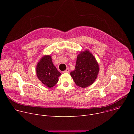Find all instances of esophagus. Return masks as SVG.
<instances>
[{"instance_id": "1", "label": "esophagus", "mask_w": 134, "mask_h": 134, "mask_svg": "<svg viewBox=\"0 0 134 134\" xmlns=\"http://www.w3.org/2000/svg\"><path fill=\"white\" fill-rule=\"evenodd\" d=\"M69 71H70V70H69V68H67V69H66L65 71H63V72H64H64H69Z\"/></svg>"}]
</instances>
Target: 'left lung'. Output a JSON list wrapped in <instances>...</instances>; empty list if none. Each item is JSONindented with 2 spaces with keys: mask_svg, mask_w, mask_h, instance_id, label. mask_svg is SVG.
Here are the masks:
<instances>
[{
  "mask_svg": "<svg viewBox=\"0 0 134 134\" xmlns=\"http://www.w3.org/2000/svg\"><path fill=\"white\" fill-rule=\"evenodd\" d=\"M99 65L93 54L88 50L81 51L77 55L75 69L70 75L75 84L82 88L94 83L99 72Z\"/></svg>",
  "mask_w": 134,
  "mask_h": 134,
  "instance_id": "obj_1",
  "label": "left lung"
}]
</instances>
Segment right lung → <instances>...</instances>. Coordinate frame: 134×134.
Wrapping results in <instances>:
<instances>
[{
  "label": "right lung",
  "mask_w": 134,
  "mask_h": 134,
  "mask_svg": "<svg viewBox=\"0 0 134 134\" xmlns=\"http://www.w3.org/2000/svg\"><path fill=\"white\" fill-rule=\"evenodd\" d=\"M36 74L38 79L48 88L53 87L62 75L53 65L50 55H44L40 59L36 67Z\"/></svg>",
  "instance_id": "right-lung-1"
}]
</instances>
